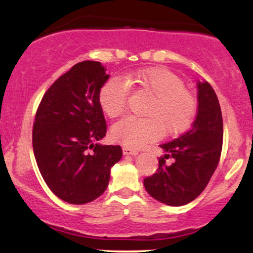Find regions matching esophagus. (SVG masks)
<instances>
[{
  "mask_svg": "<svg viewBox=\"0 0 253 253\" xmlns=\"http://www.w3.org/2000/svg\"><path fill=\"white\" fill-rule=\"evenodd\" d=\"M123 152L125 156H136L139 153L136 150H132L130 147H127V146L123 147Z\"/></svg>",
  "mask_w": 253,
  "mask_h": 253,
  "instance_id": "1",
  "label": "esophagus"
}]
</instances>
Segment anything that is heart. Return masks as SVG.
<instances>
[{
    "label": "heart",
    "mask_w": 253,
    "mask_h": 253,
    "mask_svg": "<svg viewBox=\"0 0 253 253\" xmlns=\"http://www.w3.org/2000/svg\"><path fill=\"white\" fill-rule=\"evenodd\" d=\"M129 86L152 95L145 114L147 118L127 117L113 125L110 136L117 143L138 149L156 140L162 133L178 134L193 124L196 101L177 75L161 68L138 70L126 82L112 77L101 86L98 103L109 118L120 117L127 106Z\"/></svg>",
    "instance_id": "b5f03b06"
}]
</instances>
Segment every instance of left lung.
I'll return each mask as SVG.
<instances>
[{
	"instance_id": "left-lung-1",
	"label": "left lung",
	"mask_w": 253,
	"mask_h": 253,
	"mask_svg": "<svg viewBox=\"0 0 253 253\" xmlns=\"http://www.w3.org/2000/svg\"><path fill=\"white\" fill-rule=\"evenodd\" d=\"M197 114L184 134L159 145L164 156L157 172L144 179V187L157 201L168 206H184L205 190L219 163L223 125L215 91L206 81H197ZM173 158V164L165 161Z\"/></svg>"
}]
</instances>
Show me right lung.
I'll use <instances>...</instances> for the list:
<instances>
[{
  "label": "right lung",
  "instance_id": "right-lung-1",
  "mask_svg": "<svg viewBox=\"0 0 253 253\" xmlns=\"http://www.w3.org/2000/svg\"><path fill=\"white\" fill-rule=\"evenodd\" d=\"M108 78L100 62L78 63L48 88L37 110L38 168L52 193L71 205L102 195L110 169L123 157L120 146L97 143L107 132L98 92Z\"/></svg>",
  "mask_w": 253,
  "mask_h": 253
}]
</instances>
